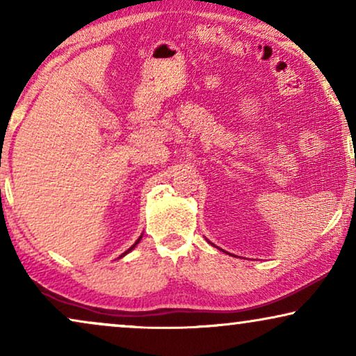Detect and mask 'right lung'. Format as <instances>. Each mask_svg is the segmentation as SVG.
I'll return each mask as SVG.
<instances>
[{
  "label": "right lung",
  "mask_w": 356,
  "mask_h": 356,
  "mask_svg": "<svg viewBox=\"0 0 356 356\" xmlns=\"http://www.w3.org/2000/svg\"><path fill=\"white\" fill-rule=\"evenodd\" d=\"M139 240H140V238H139ZM139 240H138V241H136V243H134V245H133V246H131V248H129V250H128V251H126V252H124V254H128V252H129V251H131V250H133V248H134V246H136V245H138V243H139ZM124 254H123V256H124Z\"/></svg>",
  "instance_id": "right-lung-1"
}]
</instances>
